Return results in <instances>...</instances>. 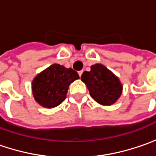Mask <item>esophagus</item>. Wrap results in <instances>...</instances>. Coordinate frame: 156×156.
Returning <instances> with one entry per match:
<instances>
[{
    "label": "esophagus",
    "mask_w": 156,
    "mask_h": 156,
    "mask_svg": "<svg viewBox=\"0 0 156 156\" xmlns=\"http://www.w3.org/2000/svg\"><path fill=\"white\" fill-rule=\"evenodd\" d=\"M83 74V70H80V71H78V75H79V77H81V75Z\"/></svg>",
    "instance_id": "obj_1"
}]
</instances>
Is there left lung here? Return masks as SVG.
Listing matches in <instances>:
<instances>
[{
  "instance_id": "8db88e82",
  "label": "left lung",
  "mask_w": 156,
  "mask_h": 156,
  "mask_svg": "<svg viewBox=\"0 0 156 156\" xmlns=\"http://www.w3.org/2000/svg\"><path fill=\"white\" fill-rule=\"evenodd\" d=\"M81 80L86 83L91 97L101 105L114 104L122 94L119 78L100 63L91 66L90 71H84Z\"/></svg>"
}]
</instances>
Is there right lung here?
I'll return each instance as SVG.
<instances>
[{
  "instance_id": "obj_1",
  "label": "right lung",
  "mask_w": 156,
  "mask_h": 156,
  "mask_svg": "<svg viewBox=\"0 0 156 156\" xmlns=\"http://www.w3.org/2000/svg\"><path fill=\"white\" fill-rule=\"evenodd\" d=\"M78 78V72L71 68L53 64L33 79V97L42 107L55 108L65 100L69 86Z\"/></svg>"
}]
</instances>
